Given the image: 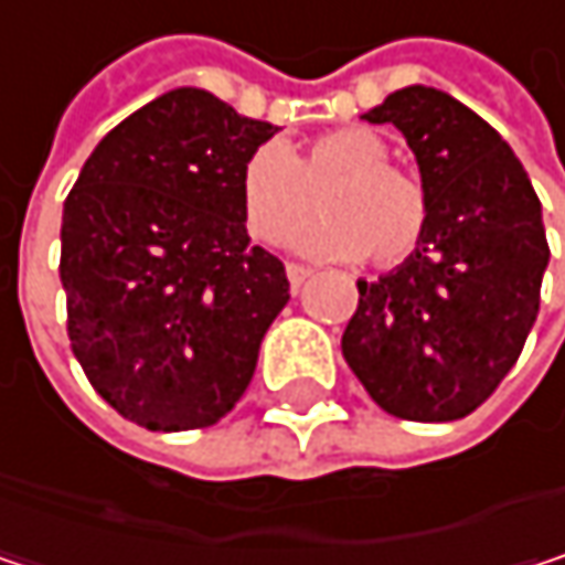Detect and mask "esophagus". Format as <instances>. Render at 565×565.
Instances as JSON below:
<instances>
[{
	"label": "esophagus",
	"instance_id": "obj_1",
	"mask_svg": "<svg viewBox=\"0 0 565 565\" xmlns=\"http://www.w3.org/2000/svg\"><path fill=\"white\" fill-rule=\"evenodd\" d=\"M307 278H310V271H307L303 265H287V281H290V290H294V294L303 287Z\"/></svg>",
	"mask_w": 565,
	"mask_h": 565
}]
</instances>
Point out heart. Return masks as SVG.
<instances>
[{"instance_id": "1", "label": "heart", "mask_w": 565, "mask_h": 565, "mask_svg": "<svg viewBox=\"0 0 565 565\" xmlns=\"http://www.w3.org/2000/svg\"><path fill=\"white\" fill-rule=\"evenodd\" d=\"M320 185V215L294 232V248L310 258L395 265L418 245L428 202L412 172L390 163V147L370 127H340L290 157L262 143L242 167L245 225L262 242H281L310 209Z\"/></svg>"}]
</instances>
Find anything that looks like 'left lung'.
I'll return each instance as SVG.
<instances>
[{
	"mask_svg": "<svg viewBox=\"0 0 565 565\" xmlns=\"http://www.w3.org/2000/svg\"><path fill=\"white\" fill-rule=\"evenodd\" d=\"M363 120L405 137L428 222L395 271L356 281L343 360L395 418L455 422L501 386L536 320L540 199L504 137L445 90L402 87Z\"/></svg>",
	"mask_w": 565,
	"mask_h": 565,
	"instance_id": "1",
	"label": "left lung"
}]
</instances>
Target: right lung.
<instances>
[{
    "mask_svg": "<svg viewBox=\"0 0 565 565\" xmlns=\"http://www.w3.org/2000/svg\"><path fill=\"white\" fill-rule=\"evenodd\" d=\"M278 134L202 87L134 110L87 157L61 215L67 340L90 386L150 431L215 425L290 300L252 245L242 167Z\"/></svg>",
    "mask_w": 565,
    "mask_h": 565,
    "instance_id": "right-lung-1",
    "label": "right lung"
}]
</instances>
